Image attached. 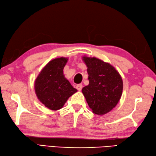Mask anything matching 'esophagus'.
<instances>
[{
	"label": "esophagus",
	"instance_id": "34e87169",
	"mask_svg": "<svg viewBox=\"0 0 156 156\" xmlns=\"http://www.w3.org/2000/svg\"><path fill=\"white\" fill-rule=\"evenodd\" d=\"M76 87H77V89L79 90V91H81L83 88V85L82 84H78L77 86H76Z\"/></svg>",
	"mask_w": 156,
	"mask_h": 156
}]
</instances>
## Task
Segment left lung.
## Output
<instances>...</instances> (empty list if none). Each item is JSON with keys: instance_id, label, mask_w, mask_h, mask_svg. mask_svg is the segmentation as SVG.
Here are the masks:
<instances>
[{"instance_id": "1", "label": "left lung", "mask_w": 156, "mask_h": 156, "mask_svg": "<svg viewBox=\"0 0 156 156\" xmlns=\"http://www.w3.org/2000/svg\"><path fill=\"white\" fill-rule=\"evenodd\" d=\"M87 67L89 83L82 89L90 108L104 115L115 107L122 95V77L112 65L95 57H83Z\"/></svg>"}]
</instances>
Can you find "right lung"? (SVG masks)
I'll list each match as a JSON object with an SVG mask.
<instances>
[{"mask_svg":"<svg viewBox=\"0 0 156 156\" xmlns=\"http://www.w3.org/2000/svg\"><path fill=\"white\" fill-rule=\"evenodd\" d=\"M67 61V58L60 57L49 61L34 82L38 99L51 110L61 109L67 99L77 91L63 75Z\"/></svg>","mask_w":156,"mask_h":156,"instance_id":"add662e5","label":"right lung"}]
</instances>
